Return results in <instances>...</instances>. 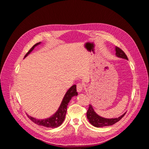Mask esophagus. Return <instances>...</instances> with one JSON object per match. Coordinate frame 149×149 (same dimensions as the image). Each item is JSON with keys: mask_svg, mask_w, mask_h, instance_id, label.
Masks as SVG:
<instances>
[{"mask_svg": "<svg viewBox=\"0 0 149 149\" xmlns=\"http://www.w3.org/2000/svg\"><path fill=\"white\" fill-rule=\"evenodd\" d=\"M76 89H77L78 92H81L82 90L83 89V84L81 83H78L77 85H76Z\"/></svg>", "mask_w": 149, "mask_h": 149, "instance_id": "1", "label": "esophagus"}]
</instances>
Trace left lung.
Masks as SVG:
<instances>
[{
  "label": "left lung",
  "mask_w": 149,
  "mask_h": 149,
  "mask_svg": "<svg viewBox=\"0 0 149 149\" xmlns=\"http://www.w3.org/2000/svg\"><path fill=\"white\" fill-rule=\"evenodd\" d=\"M116 55L119 58H124L125 60H128V58L125 53L122 50V49L116 47ZM126 112L121 116L119 117L118 118H112V119H106L102 118V117L97 115L95 112H94L93 108L91 104H89L88 110L87 111V118L89 120V122L91 123L93 126L96 127H102L104 126H109L112 125L116 123L117 122L119 121L122 118H123Z\"/></svg>",
  "instance_id": "1"
}]
</instances>
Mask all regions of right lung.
<instances>
[{"mask_svg":"<svg viewBox=\"0 0 149 149\" xmlns=\"http://www.w3.org/2000/svg\"><path fill=\"white\" fill-rule=\"evenodd\" d=\"M40 43V42L35 44L30 49V50L26 53V55H25V58L33 50L36 46H37ZM77 95H78V93L76 91V85L72 86L68 89V91L65 94L63 99L61 105L60 107L58 108V111L55 112V114H53L52 116L50 117V118L40 120V119H37L34 118H32V117L29 116L28 115L27 116L31 120H32L33 123L37 124L38 125H42V126H44V127H51V128L58 127V126H60L63 123V122L65 120L66 111H67V106L68 104V103L71 100V97L74 96H77Z\"/></svg>","mask_w":149,"mask_h":149,"instance_id":"1","label":"right lung"}]
</instances>
